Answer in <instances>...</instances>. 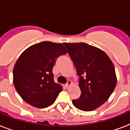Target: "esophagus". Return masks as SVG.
<instances>
[{
	"mask_svg": "<svg viewBox=\"0 0 130 130\" xmlns=\"http://www.w3.org/2000/svg\"><path fill=\"white\" fill-rule=\"evenodd\" d=\"M71 84H72V82H71V80H68L67 83L65 84V86H66V88H69V87L71 85Z\"/></svg>",
	"mask_w": 130,
	"mask_h": 130,
	"instance_id": "esophagus-1",
	"label": "esophagus"
}]
</instances>
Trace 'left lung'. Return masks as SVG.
Masks as SVG:
<instances>
[{"instance_id":"obj_1","label":"left lung","mask_w":130,"mask_h":130,"mask_svg":"<svg viewBox=\"0 0 130 130\" xmlns=\"http://www.w3.org/2000/svg\"><path fill=\"white\" fill-rule=\"evenodd\" d=\"M79 77L81 95L73 105L84 111H94L109 99L117 84L115 67L108 55L84 42L64 43Z\"/></svg>"}]
</instances>
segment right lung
Returning a JSON list of instances; mask_svg holds the SVG:
<instances>
[{
	"label": "right lung",
	"mask_w": 130,
	"mask_h": 130,
	"mask_svg": "<svg viewBox=\"0 0 130 130\" xmlns=\"http://www.w3.org/2000/svg\"><path fill=\"white\" fill-rule=\"evenodd\" d=\"M61 43L44 41L28 47L13 68V84L21 99L43 109L55 101L63 88L55 83L53 68L57 57L66 54Z\"/></svg>",
	"instance_id": "right-lung-1"
}]
</instances>
